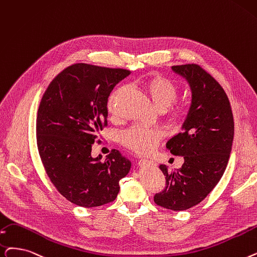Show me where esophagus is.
Listing matches in <instances>:
<instances>
[{"label": "esophagus", "mask_w": 257, "mask_h": 257, "mask_svg": "<svg viewBox=\"0 0 257 257\" xmlns=\"http://www.w3.org/2000/svg\"><path fill=\"white\" fill-rule=\"evenodd\" d=\"M139 165L140 166H156V164L153 161L150 160H146V159H142L139 161Z\"/></svg>", "instance_id": "34e87169"}]
</instances>
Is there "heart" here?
<instances>
[{"instance_id": "heart-1", "label": "heart", "mask_w": 257, "mask_h": 257, "mask_svg": "<svg viewBox=\"0 0 257 257\" xmlns=\"http://www.w3.org/2000/svg\"><path fill=\"white\" fill-rule=\"evenodd\" d=\"M145 89L151 98L153 105L160 111L167 108V113L170 118L180 120L185 117L187 109L182 103L171 105L180 93V87L171 79L164 75L154 74L145 82ZM127 90V87L117 88L111 93L108 99V110L110 114L116 115V104L121 94ZM164 132L161 129H146L141 127H132L126 130L120 136V142L131 151L139 154H146L151 152L158 143L163 139Z\"/></svg>"}]
</instances>
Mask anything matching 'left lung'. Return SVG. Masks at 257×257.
<instances>
[{"instance_id":"1","label":"left lung","mask_w":257,"mask_h":257,"mask_svg":"<svg viewBox=\"0 0 257 257\" xmlns=\"http://www.w3.org/2000/svg\"><path fill=\"white\" fill-rule=\"evenodd\" d=\"M185 77L192 98L182 132L171 138L166 147L173 155L183 156L180 169L166 176V187L154 195V203L173 211L199 204L213 190L224 174L234 137V120L229 98L213 76L196 64L172 66Z\"/></svg>"}]
</instances>
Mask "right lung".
<instances>
[{
  "instance_id": "1",
  "label": "right lung",
  "mask_w": 257,
  "mask_h": 257,
  "mask_svg": "<svg viewBox=\"0 0 257 257\" xmlns=\"http://www.w3.org/2000/svg\"><path fill=\"white\" fill-rule=\"evenodd\" d=\"M129 70L84 63L67 67L44 93L37 116V143L44 168L57 190L74 205L113 202L131 162L113 150L105 162L92 158L98 133L107 126V102Z\"/></svg>"
}]
</instances>
